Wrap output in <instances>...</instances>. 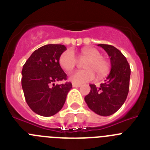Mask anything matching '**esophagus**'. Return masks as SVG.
<instances>
[{"label":"esophagus","mask_w":150,"mask_h":150,"mask_svg":"<svg viewBox=\"0 0 150 150\" xmlns=\"http://www.w3.org/2000/svg\"><path fill=\"white\" fill-rule=\"evenodd\" d=\"M72 86L73 87H75V88H77V87H80L81 86V85L80 84H76V83H72Z\"/></svg>","instance_id":"obj_1"}]
</instances>
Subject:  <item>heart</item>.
Returning <instances> with one entry per match:
<instances>
[{"label": "heart", "mask_w": 150, "mask_h": 150, "mask_svg": "<svg viewBox=\"0 0 150 150\" xmlns=\"http://www.w3.org/2000/svg\"><path fill=\"white\" fill-rule=\"evenodd\" d=\"M80 57L87 59L83 64L85 69L73 72L69 79L76 84L87 83L95 78V74L98 77H103L108 73L110 64L108 61L101 56L100 51L92 47L82 49ZM59 62L62 69L66 71H71L76 65V55L71 50L63 52L59 56Z\"/></svg>", "instance_id": "1"}]
</instances>
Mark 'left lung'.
I'll return each instance as SVG.
<instances>
[{
	"label": "left lung",
	"mask_w": 150,
	"mask_h": 150,
	"mask_svg": "<svg viewBox=\"0 0 150 150\" xmlns=\"http://www.w3.org/2000/svg\"><path fill=\"white\" fill-rule=\"evenodd\" d=\"M98 46L104 49L110 58L111 70L98 88L94 84L89 85L91 90L85 97V101L95 113L107 116L115 113L126 100L131 69L126 58L116 47L107 44Z\"/></svg>",
	"instance_id": "left-lung-1"
}]
</instances>
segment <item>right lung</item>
Listing matches in <instances>:
<instances>
[{"mask_svg":"<svg viewBox=\"0 0 150 150\" xmlns=\"http://www.w3.org/2000/svg\"><path fill=\"white\" fill-rule=\"evenodd\" d=\"M67 50L62 44H47L33 52L22 71V86L28 105L37 114L51 116L63 107L71 83L55 85L67 79L59 64L61 54Z\"/></svg>","mask_w":150,"mask_h":150,"instance_id":"add662e5","label":"right lung"}]
</instances>
